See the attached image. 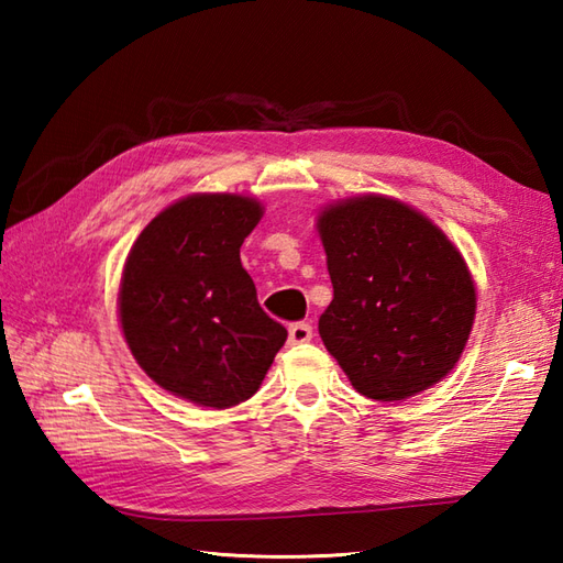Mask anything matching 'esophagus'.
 <instances>
[{"instance_id":"esophagus-1","label":"esophagus","mask_w":563,"mask_h":563,"mask_svg":"<svg viewBox=\"0 0 563 563\" xmlns=\"http://www.w3.org/2000/svg\"><path fill=\"white\" fill-rule=\"evenodd\" d=\"M312 341V324L309 321H297V324H290V343H307Z\"/></svg>"}]
</instances>
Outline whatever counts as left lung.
Returning a JSON list of instances; mask_svg holds the SVG:
<instances>
[{
	"mask_svg": "<svg viewBox=\"0 0 563 563\" xmlns=\"http://www.w3.org/2000/svg\"><path fill=\"white\" fill-rule=\"evenodd\" d=\"M333 300L319 336L351 385L401 401L445 377L470 339L476 290L462 254L426 214L387 196L319 214Z\"/></svg>",
	"mask_w": 563,
	"mask_h": 563,
	"instance_id": "8db88e82",
	"label": "left lung"
}]
</instances>
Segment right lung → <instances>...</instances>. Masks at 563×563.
Wrapping results in <instances>:
<instances>
[{"instance_id":"1","label":"right lung","mask_w":563,"mask_h":563,"mask_svg":"<svg viewBox=\"0 0 563 563\" xmlns=\"http://www.w3.org/2000/svg\"><path fill=\"white\" fill-rule=\"evenodd\" d=\"M261 202L196 194L154 218L125 261L118 309L137 365L166 391L212 409L254 397L288 331L263 312L239 249Z\"/></svg>"}]
</instances>
